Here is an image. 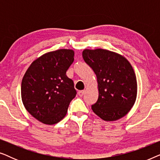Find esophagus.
Returning a JSON list of instances; mask_svg holds the SVG:
<instances>
[{
    "instance_id": "obj_1",
    "label": "esophagus",
    "mask_w": 160,
    "mask_h": 160,
    "mask_svg": "<svg viewBox=\"0 0 160 160\" xmlns=\"http://www.w3.org/2000/svg\"><path fill=\"white\" fill-rule=\"evenodd\" d=\"M85 90H81V91H78V95L80 96V97H82L83 95H84L85 94Z\"/></svg>"
}]
</instances>
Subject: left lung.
I'll use <instances>...</instances> for the list:
<instances>
[{
  "label": "left lung",
  "mask_w": 160,
  "mask_h": 160,
  "mask_svg": "<svg viewBox=\"0 0 160 160\" xmlns=\"http://www.w3.org/2000/svg\"><path fill=\"white\" fill-rule=\"evenodd\" d=\"M82 57L97 76L99 96L92 106L105 121H116L132 108L137 97V80L132 65L121 54L102 49H84Z\"/></svg>",
  "instance_id": "8db88e82"
}]
</instances>
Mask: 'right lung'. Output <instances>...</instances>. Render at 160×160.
<instances>
[{
	"label": "right lung",
	"instance_id": "add662e5",
	"mask_svg": "<svg viewBox=\"0 0 160 160\" xmlns=\"http://www.w3.org/2000/svg\"><path fill=\"white\" fill-rule=\"evenodd\" d=\"M73 57L72 49L47 52L34 60L23 76L21 96L24 106L43 124L51 125L61 121L76 97L73 80L66 76Z\"/></svg>",
	"mask_w": 160,
	"mask_h": 160
}]
</instances>
